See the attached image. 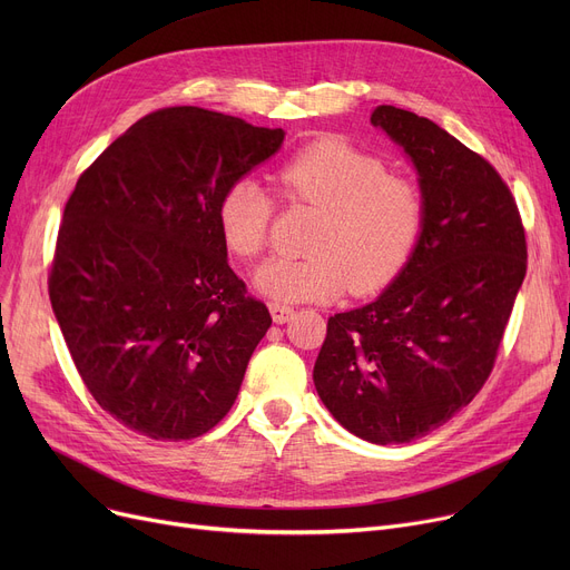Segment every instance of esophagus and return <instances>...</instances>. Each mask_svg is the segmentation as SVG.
<instances>
[{"mask_svg": "<svg viewBox=\"0 0 570 570\" xmlns=\"http://www.w3.org/2000/svg\"><path fill=\"white\" fill-rule=\"evenodd\" d=\"M269 314H273L275 323H288L293 318V307L282 303H269Z\"/></svg>", "mask_w": 570, "mask_h": 570, "instance_id": "1", "label": "esophagus"}]
</instances>
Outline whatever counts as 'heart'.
I'll use <instances>...</instances> for the list:
<instances>
[{"label":"heart","instance_id":"b5f03b06","mask_svg":"<svg viewBox=\"0 0 570 570\" xmlns=\"http://www.w3.org/2000/svg\"><path fill=\"white\" fill-rule=\"evenodd\" d=\"M282 196L318 209L309 256H277L258 267L256 288L279 303L331 301L346 286L370 293L413 256L425 228V198L415 179L340 138L305 145L275 173ZM275 200L249 177L233 179L217 203L224 245L256 258L267 245Z\"/></svg>","mask_w":570,"mask_h":570}]
</instances>
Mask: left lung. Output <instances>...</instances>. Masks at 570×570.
I'll list each match as a JSON object with an SVG mask.
<instances>
[{
	"mask_svg": "<svg viewBox=\"0 0 570 570\" xmlns=\"http://www.w3.org/2000/svg\"><path fill=\"white\" fill-rule=\"evenodd\" d=\"M370 122L413 159L425 228L393 286L327 318L314 383L340 425L387 445L434 432L481 393L527 275V235L497 168L432 119L379 106Z\"/></svg>",
	"mask_w": 570,
	"mask_h": 570,
	"instance_id": "1",
	"label": "left lung"
}]
</instances>
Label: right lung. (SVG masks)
I'll return each mask as SVG.
<instances>
[{
  "label": "right lung",
  "instance_id": "obj_1",
  "mask_svg": "<svg viewBox=\"0 0 570 570\" xmlns=\"http://www.w3.org/2000/svg\"><path fill=\"white\" fill-rule=\"evenodd\" d=\"M284 136L170 106L78 177L48 293L89 395L131 432L196 439L233 406L273 316L226 261L217 203Z\"/></svg>",
  "mask_w": 570,
  "mask_h": 570
}]
</instances>
